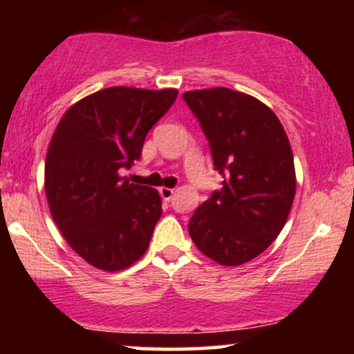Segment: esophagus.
Listing matches in <instances>:
<instances>
[{"mask_svg":"<svg viewBox=\"0 0 354 354\" xmlns=\"http://www.w3.org/2000/svg\"><path fill=\"white\" fill-rule=\"evenodd\" d=\"M160 194H161V198H163V200L169 201L173 198L174 189L173 188H166V186H163V188H160Z\"/></svg>","mask_w":354,"mask_h":354,"instance_id":"34e87169","label":"esophagus"}]
</instances>
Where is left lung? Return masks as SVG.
<instances>
[{"label":"left lung","instance_id":"left-lung-1","mask_svg":"<svg viewBox=\"0 0 354 354\" xmlns=\"http://www.w3.org/2000/svg\"><path fill=\"white\" fill-rule=\"evenodd\" d=\"M209 143L221 189L198 206L189 236L203 254L238 266L261 254L283 230L295 200L290 141L266 104L230 88L183 95Z\"/></svg>","mask_w":354,"mask_h":354}]
</instances>
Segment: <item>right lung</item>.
I'll return each mask as SVG.
<instances>
[{"mask_svg":"<svg viewBox=\"0 0 354 354\" xmlns=\"http://www.w3.org/2000/svg\"><path fill=\"white\" fill-rule=\"evenodd\" d=\"M176 96V89L106 88L73 104L56 126L44 165L48 205L89 265L120 271L148 250L161 198L121 173L140 160L146 135Z\"/></svg>","mask_w":354,"mask_h":354,"instance_id":"add662e5","label":"right lung"}]
</instances>
